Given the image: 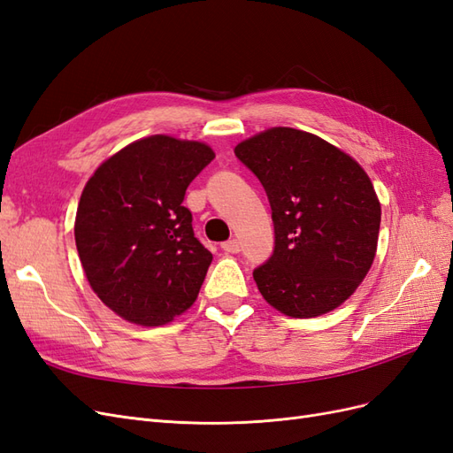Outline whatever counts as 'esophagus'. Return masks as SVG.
<instances>
[{
  "label": "esophagus",
  "mask_w": 453,
  "mask_h": 453,
  "mask_svg": "<svg viewBox=\"0 0 453 453\" xmlns=\"http://www.w3.org/2000/svg\"><path fill=\"white\" fill-rule=\"evenodd\" d=\"M223 251H226V253H240L242 251V243L238 242V240H228V242H225L223 245Z\"/></svg>",
  "instance_id": "esophagus-1"
}]
</instances>
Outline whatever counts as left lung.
Here are the masks:
<instances>
[{
    "label": "left lung",
    "mask_w": 453,
    "mask_h": 453,
    "mask_svg": "<svg viewBox=\"0 0 453 453\" xmlns=\"http://www.w3.org/2000/svg\"><path fill=\"white\" fill-rule=\"evenodd\" d=\"M234 155L265 187L273 251L253 270L266 303L315 318L353 295L372 266L381 208L365 170L318 135L270 128Z\"/></svg>",
    "instance_id": "obj_1"
}]
</instances>
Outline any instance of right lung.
Here are the masks:
<instances>
[{
  "label": "right lung",
  "instance_id": "1",
  "mask_svg": "<svg viewBox=\"0 0 453 453\" xmlns=\"http://www.w3.org/2000/svg\"><path fill=\"white\" fill-rule=\"evenodd\" d=\"M213 158L203 143L150 135L88 180L75 217L79 258L94 293L127 321L158 326L196 300L213 255L183 198Z\"/></svg>",
  "mask_w": 453,
  "mask_h": 453
}]
</instances>
